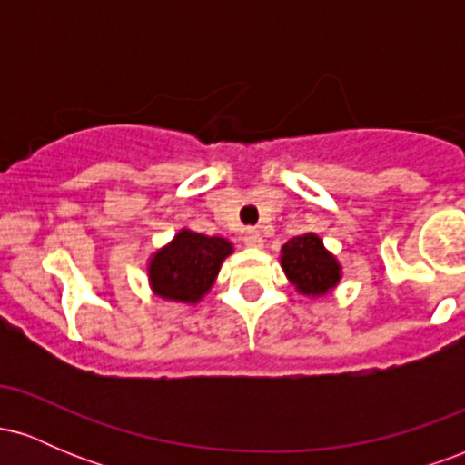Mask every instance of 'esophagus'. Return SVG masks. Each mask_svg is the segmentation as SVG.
<instances>
[{
    "label": "esophagus",
    "mask_w": 465,
    "mask_h": 465,
    "mask_svg": "<svg viewBox=\"0 0 465 465\" xmlns=\"http://www.w3.org/2000/svg\"><path fill=\"white\" fill-rule=\"evenodd\" d=\"M262 236H260V232L258 229H247V232H244V244H247V247H262Z\"/></svg>",
    "instance_id": "esophagus-1"
}]
</instances>
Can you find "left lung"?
<instances>
[{"label":"left lung","instance_id":"1","mask_svg":"<svg viewBox=\"0 0 465 465\" xmlns=\"http://www.w3.org/2000/svg\"><path fill=\"white\" fill-rule=\"evenodd\" d=\"M282 269L302 295H325L341 280V266L314 233L291 238L282 247Z\"/></svg>","mask_w":465,"mask_h":465}]
</instances>
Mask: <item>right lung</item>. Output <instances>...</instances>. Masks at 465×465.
<instances>
[{
  "instance_id": "add662e5",
  "label": "right lung",
  "mask_w": 465,
  "mask_h": 465,
  "mask_svg": "<svg viewBox=\"0 0 465 465\" xmlns=\"http://www.w3.org/2000/svg\"><path fill=\"white\" fill-rule=\"evenodd\" d=\"M232 251L225 238L181 229L168 247L153 255L148 266L153 291L163 300L196 303L214 284Z\"/></svg>"
}]
</instances>
